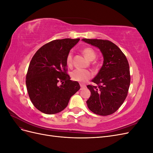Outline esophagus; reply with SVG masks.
Returning a JSON list of instances; mask_svg holds the SVG:
<instances>
[{"label": "esophagus", "instance_id": "34e87169", "mask_svg": "<svg viewBox=\"0 0 153 153\" xmlns=\"http://www.w3.org/2000/svg\"><path fill=\"white\" fill-rule=\"evenodd\" d=\"M80 89H81V90L84 89L86 87V86H85V85H83V84H80Z\"/></svg>", "mask_w": 153, "mask_h": 153}]
</instances>
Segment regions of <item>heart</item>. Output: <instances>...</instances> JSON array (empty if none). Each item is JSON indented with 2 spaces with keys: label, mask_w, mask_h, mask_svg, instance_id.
<instances>
[{
  "label": "heart",
  "mask_w": 153,
  "mask_h": 153,
  "mask_svg": "<svg viewBox=\"0 0 153 153\" xmlns=\"http://www.w3.org/2000/svg\"><path fill=\"white\" fill-rule=\"evenodd\" d=\"M82 53L85 57L89 61H92L95 59L96 57V53L95 51L90 47H85L82 50ZM73 54L69 52L66 57V64L68 66H71L72 64ZM71 78L74 81H77L79 82H85L88 80L91 77L92 75L90 71L85 69H76L71 72Z\"/></svg>",
  "instance_id": "obj_1"
}]
</instances>
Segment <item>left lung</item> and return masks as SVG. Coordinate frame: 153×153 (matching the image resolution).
Here are the masks:
<instances>
[{
	"label": "left lung",
	"mask_w": 153,
	"mask_h": 153,
	"mask_svg": "<svg viewBox=\"0 0 153 153\" xmlns=\"http://www.w3.org/2000/svg\"><path fill=\"white\" fill-rule=\"evenodd\" d=\"M84 42L98 47L103 56V64L92 80L98 86L88 85L91 96L88 108L100 115H108L119 108L126 99L130 84L128 60L116 45L108 40L82 39Z\"/></svg>",
	"instance_id": "8db88e82"
}]
</instances>
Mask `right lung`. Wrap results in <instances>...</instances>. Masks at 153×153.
Segmentation results:
<instances>
[{"mask_svg": "<svg viewBox=\"0 0 153 153\" xmlns=\"http://www.w3.org/2000/svg\"><path fill=\"white\" fill-rule=\"evenodd\" d=\"M79 40L52 41L41 47L32 58L26 75L27 89L32 104L41 112H61L80 89L78 82L71 80L68 75L66 61L69 51Z\"/></svg>", "mask_w": 153, "mask_h": 153, "instance_id": "obj_1", "label": "right lung"}]
</instances>
